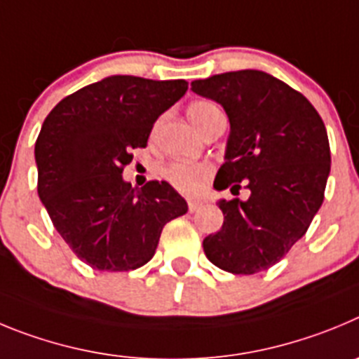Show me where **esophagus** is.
<instances>
[{"mask_svg": "<svg viewBox=\"0 0 359 359\" xmlns=\"http://www.w3.org/2000/svg\"><path fill=\"white\" fill-rule=\"evenodd\" d=\"M202 205H203V202L200 198H189V200H187V209H189V212L198 211Z\"/></svg>", "mask_w": 359, "mask_h": 359, "instance_id": "esophagus-1", "label": "esophagus"}]
</instances>
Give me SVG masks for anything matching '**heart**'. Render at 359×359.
I'll list each match as a JSON object with an SVG mask.
<instances>
[{
    "mask_svg": "<svg viewBox=\"0 0 359 359\" xmlns=\"http://www.w3.org/2000/svg\"><path fill=\"white\" fill-rule=\"evenodd\" d=\"M215 103L208 102V100H196L187 107V116L193 123L198 128L203 127L205 119L211 116V112L216 111ZM164 179L168 184L184 195H193L198 193L208 179L211 177V166L205 163H186V161H175L170 163L163 172Z\"/></svg>",
    "mask_w": 359,
    "mask_h": 359,
    "instance_id": "obj_1",
    "label": "heart"
}]
</instances>
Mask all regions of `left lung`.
I'll use <instances>...</instances> for the list:
<instances>
[{
	"mask_svg": "<svg viewBox=\"0 0 359 359\" xmlns=\"http://www.w3.org/2000/svg\"><path fill=\"white\" fill-rule=\"evenodd\" d=\"M231 121L215 187L247 200H219L224 225L203 240L215 266L236 276L264 272L306 234L324 202L331 150L320 114L288 83L256 69L191 82Z\"/></svg>",
	"mask_w": 359,
	"mask_h": 359,
	"instance_id": "left-lung-1",
	"label": "left lung"
}]
</instances>
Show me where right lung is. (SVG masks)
I'll return each mask as SVG.
<instances>
[{
	"instance_id": "1",
	"label": "right lung",
	"mask_w": 359,
	"mask_h": 359,
	"mask_svg": "<svg viewBox=\"0 0 359 359\" xmlns=\"http://www.w3.org/2000/svg\"><path fill=\"white\" fill-rule=\"evenodd\" d=\"M187 91L186 80L118 75L66 96L35 141L37 193L67 247L100 272H128L154 257L163 227L187 212L164 180L125 182L132 150Z\"/></svg>"
}]
</instances>
